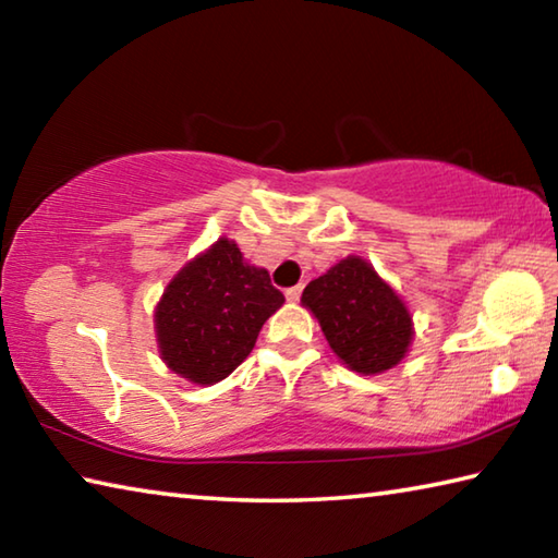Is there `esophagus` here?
Masks as SVG:
<instances>
[{"label": "esophagus", "mask_w": 558, "mask_h": 558, "mask_svg": "<svg viewBox=\"0 0 558 558\" xmlns=\"http://www.w3.org/2000/svg\"><path fill=\"white\" fill-rule=\"evenodd\" d=\"M300 295H302V286H295V288H288V290H286L288 302H298Z\"/></svg>", "instance_id": "34e87169"}]
</instances>
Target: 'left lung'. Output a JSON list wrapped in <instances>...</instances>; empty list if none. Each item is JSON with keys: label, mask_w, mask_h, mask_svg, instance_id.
Returning a JSON list of instances; mask_svg holds the SVG:
<instances>
[{"label": "left lung", "mask_w": 558, "mask_h": 558, "mask_svg": "<svg viewBox=\"0 0 558 558\" xmlns=\"http://www.w3.org/2000/svg\"><path fill=\"white\" fill-rule=\"evenodd\" d=\"M300 302L313 313L347 369L376 376L409 354L411 310L362 256H347L315 278L302 290Z\"/></svg>", "instance_id": "1"}]
</instances>
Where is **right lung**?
Instances as JSON below:
<instances>
[{
    "label": "right lung",
    "mask_w": 558,
    "mask_h": 558,
    "mask_svg": "<svg viewBox=\"0 0 558 558\" xmlns=\"http://www.w3.org/2000/svg\"><path fill=\"white\" fill-rule=\"evenodd\" d=\"M282 302L268 270L245 263L235 241L219 239L167 282L155 307L159 359L192 384L221 381L251 354Z\"/></svg>",
    "instance_id": "1"
}]
</instances>
